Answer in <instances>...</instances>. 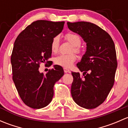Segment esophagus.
Returning a JSON list of instances; mask_svg holds the SVG:
<instances>
[{"mask_svg":"<svg viewBox=\"0 0 128 128\" xmlns=\"http://www.w3.org/2000/svg\"><path fill=\"white\" fill-rule=\"evenodd\" d=\"M64 71L65 73H68V72H70V70L67 68H64Z\"/></svg>","mask_w":128,"mask_h":128,"instance_id":"34e87169","label":"esophagus"}]
</instances>
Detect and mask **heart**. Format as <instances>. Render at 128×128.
Listing matches in <instances>:
<instances>
[{
  "mask_svg": "<svg viewBox=\"0 0 128 128\" xmlns=\"http://www.w3.org/2000/svg\"><path fill=\"white\" fill-rule=\"evenodd\" d=\"M66 40L70 42L73 46L71 52L80 54L82 53V49L80 44L82 40L80 37L77 34L73 33H68L65 34ZM60 46V38L59 36H55L51 42V50L54 53H56L58 51ZM77 56L75 54L72 53L70 54H60L57 56L54 59V62L56 65L64 67L65 68H69L73 65L74 62L76 60Z\"/></svg>",
  "mask_w": 128,
  "mask_h": 128,
  "instance_id": "b5f03b06",
  "label": "heart"
}]
</instances>
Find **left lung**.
Instances as JSON below:
<instances>
[{"label":"left lung","instance_id":"obj_1","mask_svg":"<svg viewBox=\"0 0 128 128\" xmlns=\"http://www.w3.org/2000/svg\"><path fill=\"white\" fill-rule=\"evenodd\" d=\"M68 28L78 33L87 43V51L77 66L79 72H72V98L80 106L96 108L104 102L114 82L116 52L112 37L95 24L86 22H68Z\"/></svg>","mask_w":128,"mask_h":128}]
</instances>
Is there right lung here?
<instances>
[{"label":"right lung","instance_id":"add662e5","mask_svg":"<svg viewBox=\"0 0 128 128\" xmlns=\"http://www.w3.org/2000/svg\"><path fill=\"white\" fill-rule=\"evenodd\" d=\"M64 23L37 20L26 27L14 42L11 55L13 80L22 100L33 109L44 108L51 102L54 86L64 74L58 65L46 74L39 71L41 63L52 64L48 60L52 53L51 40L62 32Z\"/></svg>","mask_w":128,"mask_h":128}]
</instances>
